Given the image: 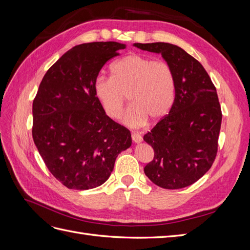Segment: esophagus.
<instances>
[{
    "label": "esophagus",
    "mask_w": 250,
    "mask_h": 250,
    "mask_svg": "<svg viewBox=\"0 0 250 250\" xmlns=\"http://www.w3.org/2000/svg\"><path fill=\"white\" fill-rule=\"evenodd\" d=\"M131 138H132V141L135 144H139V143H141L143 141V137H142L140 132H132Z\"/></svg>",
    "instance_id": "1"
}]
</instances>
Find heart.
<instances>
[{
    "label": "heart",
    "mask_w": 250,
    "mask_h": 250,
    "mask_svg": "<svg viewBox=\"0 0 250 250\" xmlns=\"http://www.w3.org/2000/svg\"><path fill=\"white\" fill-rule=\"evenodd\" d=\"M94 93L111 119L121 117L126 96L129 97L131 105L123 123L139 128L148 122L149 117L156 121L169 112L175 98V77L167 62L131 54L112 64L111 77H97Z\"/></svg>",
    "instance_id": "obj_1"
}]
</instances>
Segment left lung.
<instances>
[{"label": "left lung", "instance_id": "left-lung-1", "mask_svg": "<svg viewBox=\"0 0 250 250\" xmlns=\"http://www.w3.org/2000/svg\"><path fill=\"white\" fill-rule=\"evenodd\" d=\"M161 54L174 73L175 98L144 141L154 150L146 176L163 188L176 190L200 179L213 165L218 149L222 113L217 90L202 64L175 44L133 43Z\"/></svg>", "mask_w": 250, "mask_h": 250}]
</instances>
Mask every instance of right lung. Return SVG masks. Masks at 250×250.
I'll list each match as a JSON object with an SVG mask.
<instances>
[{
	"mask_svg": "<svg viewBox=\"0 0 250 250\" xmlns=\"http://www.w3.org/2000/svg\"><path fill=\"white\" fill-rule=\"evenodd\" d=\"M125 43H82L44 75L33 101L32 137L47 168L73 190L108 179L117 156L131 146L130 131L104 112L94 93L102 66Z\"/></svg>",
	"mask_w": 250,
	"mask_h": 250,
	"instance_id": "obj_1",
	"label": "right lung"
}]
</instances>
